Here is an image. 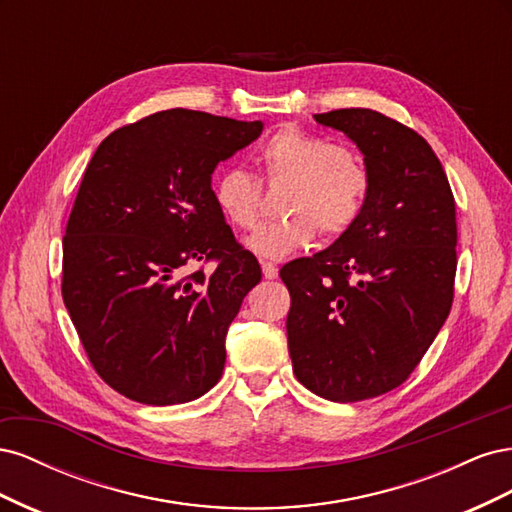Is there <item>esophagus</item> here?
<instances>
[{"label": "esophagus", "mask_w": 512, "mask_h": 512, "mask_svg": "<svg viewBox=\"0 0 512 512\" xmlns=\"http://www.w3.org/2000/svg\"><path fill=\"white\" fill-rule=\"evenodd\" d=\"M262 275H265L267 280H275V277H277V267L273 265V262H262Z\"/></svg>", "instance_id": "34e87169"}]
</instances>
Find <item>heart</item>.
Segmentation results:
<instances>
[{
  "label": "heart",
  "mask_w": 512,
  "mask_h": 512,
  "mask_svg": "<svg viewBox=\"0 0 512 512\" xmlns=\"http://www.w3.org/2000/svg\"><path fill=\"white\" fill-rule=\"evenodd\" d=\"M258 162L269 183L290 185L282 207L288 218L258 228L245 241L256 256L286 258L312 243L318 228L337 237L361 218L371 175L356 151L299 126H284L262 143ZM213 200L232 226L252 230L262 211V183L239 166L224 168L215 179Z\"/></svg>",
  "instance_id": "obj_1"
}]
</instances>
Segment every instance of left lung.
<instances>
[{
  "instance_id": "8db88e82",
  "label": "left lung",
  "mask_w": 512,
  "mask_h": 512,
  "mask_svg": "<svg viewBox=\"0 0 512 512\" xmlns=\"http://www.w3.org/2000/svg\"><path fill=\"white\" fill-rule=\"evenodd\" d=\"M314 119L361 149L371 188L361 218L327 250L282 267L297 380L337 404L404 384L451 312L455 198L421 134L371 108Z\"/></svg>"
}]
</instances>
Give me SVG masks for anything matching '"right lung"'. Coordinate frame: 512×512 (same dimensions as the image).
Listing matches in <instances>:
<instances>
[{"mask_svg": "<svg viewBox=\"0 0 512 512\" xmlns=\"http://www.w3.org/2000/svg\"><path fill=\"white\" fill-rule=\"evenodd\" d=\"M260 132V121L170 108L108 134L87 164L61 297L98 376L138 404H185L222 378L228 327L262 271L211 175ZM194 261L216 271L185 276Z\"/></svg>", "mask_w": 512, "mask_h": 512, "instance_id": "right-lung-1", "label": "right lung"}]
</instances>
